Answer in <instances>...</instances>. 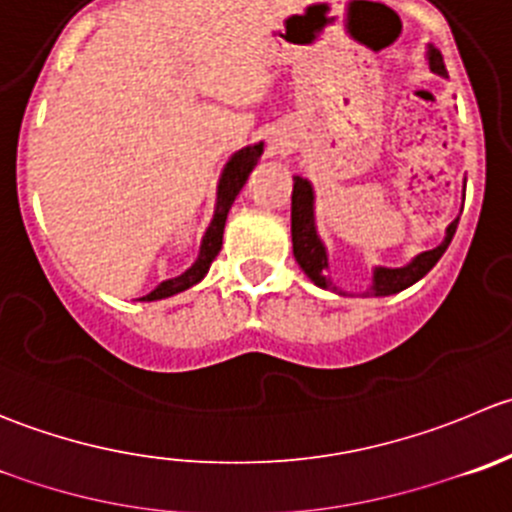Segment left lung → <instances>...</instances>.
I'll return each instance as SVG.
<instances>
[{"label":"left lung","instance_id":"left-lung-1","mask_svg":"<svg viewBox=\"0 0 512 512\" xmlns=\"http://www.w3.org/2000/svg\"><path fill=\"white\" fill-rule=\"evenodd\" d=\"M428 64L435 74L448 77L443 54L435 47L428 49ZM458 220L460 217H455V220L450 222L448 230H445V240L440 242L435 250L420 252V255L415 257L413 262H408L405 267H375V270H372V285L367 287L365 295H395V292L415 285L420 277L428 275V272L438 265L443 252L448 250L450 240H453L455 230H458ZM292 252H295L297 265L305 270V275L310 277L317 287H322V290H337V287L332 285L330 275H327V267H330L327 265V250L325 245H322L315 227V192H312L310 182L302 180V177H295V185H292Z\"/></svg>","mask_w":512,"mask_h":512}]
</instances>
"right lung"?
Returning a JSON list of instances; mask_svg holds the SVG:
<instances>
[{
    "mask_svg": "<svg viewBox=\"0 0 512 512\" xmlns=\"http://www.w3.org/2000/svg\"><path fill=\"white\" fill-rule=\"evenodd\" d=\"M260 155H262V142H257V145L242 147L240 152H235V155L230 157V162H227L225 170H222L220 185H217L215 217H212L210 227H207L205 237H202L200 255H197L195 265H192L190 270L182 272L180 277H172V280L160 282V285H157L155 290L150 292V295L140 297V300H145V302L165 300V297L177 295V292L190 290L192 285H197V282H200L202 277L207 275L212 260H215V257L220 255V250H222V232H225L227 212H230L232 202H235V197L240 195V190L245 187L250 172L255 170Z\"/></svg>",
    "mask_w": 512,
    "mask_h": 512,
    "instance_id": "obj_1",
    "label": "right lung"
}]
</instances>
